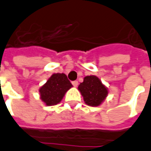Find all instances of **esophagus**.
<instances>
[{
  "mask_svg": "<svg viewBox=\"0 0 151 151\" xmlns=\"http://www.w3.org/2000/svg\"><path fill=\"white\" fill-rule=\"evenodd\" d=\"M72 84L74 87H77V86H78V81H72Z\"/></svg>",
  "mask_w": 151,
  "mask_h": 151,
  "instance_id": "1",
  "label": "esophagus"
}]
</instances>
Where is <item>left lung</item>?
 <instances>
[{
  "instance_id": "8db88e82",
  "label": "left lung",
  "mask_w": 151,
  "mask_h": 151,
  "mask_svg": "<svg viewBox=\"0 0 151 151\" xmlns=\"http://www.w3.org/2000/svg\"><path fill=\"white\" fill-rule=\"evenodd\" d=\"M78 90L83 97L85 103L90 106H100L108 95V89L94 75L85 77L83 82L78 86Z\"/></svg>"
}]
</instances>
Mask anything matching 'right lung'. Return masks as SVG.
I'll return each mask as SVG.
<instances>
[{
  "instance_id": "add662e5",
  "label": "right lung",
  "mask_w": 151,
  "mask_h": 151,
  "mask_svg": "<svg viewBox=\"0 0 151 151\" xmlns=\"http://www.w3.org/2000/svg\"><path fill=\"white\" fill-rule=\"evenodd\" d=\"M73 86L65 73H53L39 89L40 98L48 106L61 102L65 93Z\"/></svg>"
}]
</instances>
